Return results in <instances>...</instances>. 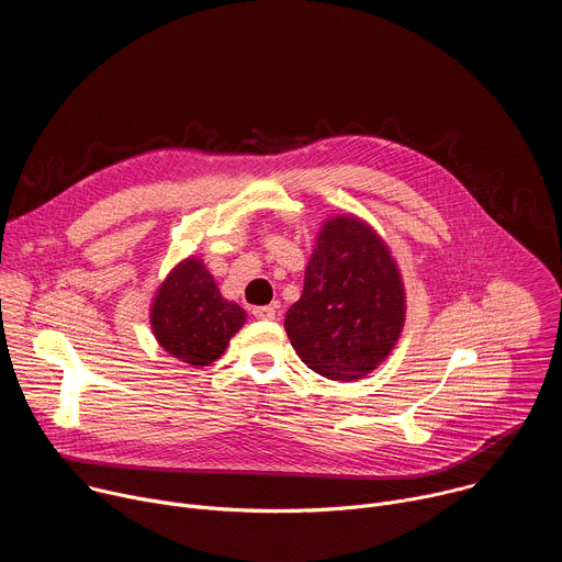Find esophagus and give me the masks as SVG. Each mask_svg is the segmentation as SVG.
I'll return each instance as SVG.
<instances>
[{
	"instance_id": "1",
	"label": "esophagus",
	"mask_w": 562,
	"mask_h": 562,
	"mask_svg": "<svg viewBox=\"0 0 562 562\" xmlns=\"http://www.w3.org/2000/svg\"><path fill=\"white\" fill-rule=\"evenodd\" d=\"M254 315L260 319H273L276 317V308L273 306H254Z\"/></svg>"
}]
</instances>
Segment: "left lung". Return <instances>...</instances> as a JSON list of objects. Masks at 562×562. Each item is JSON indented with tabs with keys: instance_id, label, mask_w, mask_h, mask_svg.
<instances>
[{
	"instance_id": "1",
	"label": "left lung",
	"mask_w": 562,
	"mask_h": 562,
	"mask_svg": "<svg viewBox=\"0 0 562 562\" xmlns=\"http://www.w3.org/2000/svg\"><path fill=\"white\" fill-rule=\"evenodd\" d=\"M405 325V286L380 235L353 215L325 222L284 317L286 336L315 373L356 380L393 349Z\"/></svg>"
}]
</instances>
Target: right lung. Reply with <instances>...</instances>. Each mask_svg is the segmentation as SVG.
I'll list each match as a JSON object with an SVG mask.
<instances>
[{
	"label": "right lung",
	"instance_id": "add662e5",
	"mask_svg": "<svg viewBox=\"0 0 562 562\" xmlns=\"http://www.w3.org/2000/svg\"><path fill=\"white\" fill-rule=\"evenodd\" d=\"M245 319V308L222 297L198 258H187L167 276L150 306V327L159 347L193 367L215 362Z\"/></svg>",
	"mask_w": 562,
	"mask_h": 562
}]
</instances>
